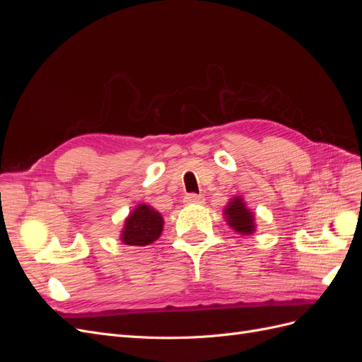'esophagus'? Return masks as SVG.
I'll return each instance as SVG.
<instances>
[{
  "mask_svg": "<svg viewBox=\"0 0 362 362\" xmlns=\"http://www.w3.org/2000/svg\"><path fill=\"white\" fill-rule=\"evenodd\" d=\"M184 202L187 204V205H199V204H204V198L202 196H199V194H187L184 198Z\"/></svg>",
  "mask_w": 362,
  "mask_h": 362,
  "instance_id": "34e87169",
  "label": "esophagus"
}]
</instances>
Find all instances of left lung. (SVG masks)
Listing matches in <instances>:
<instances>
[{"instance_id": "left-lung-1", "label": "left lung", "mask_w": 362, "mask_h": 362, "mask_svg": "<svg viewBox=\"0 0 362 362\" xmlns=\"http://www.w3.org/2000/svg\"><path fill=\"white\" fill-rule=\"evenodd\" d=\"M223 218L237 234L250 235L257 231L255 214L247 208L242 196H233L223 208Z\"/></svg>"}]
</instances>
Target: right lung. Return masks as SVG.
<instances>
[{"instance_id":"right-lung-1","label":"right lung","mask_w":362,"mask_h":362,"mask_svg":"<svg viewBox=\"0 0 362 362\" xmlns=\"http://www.w3.org/2000/svg\"><path fill=\"white\" fill-rule=\"evenodd\" d=\"M163 216L146 204H139L128 214L120 231V242L129 246H146L154 243L163 233Z\"/></svg>"}]
</instances>
